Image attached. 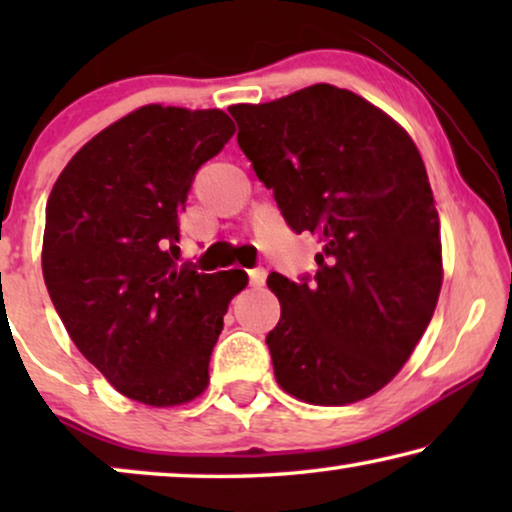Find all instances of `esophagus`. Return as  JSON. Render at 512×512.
<instances>
[{
  "label": "esophagus",
  "instance_id": "esophagus-1",
  "mask_svg": "<svg viewBox=\"0 0 512 512\" xmlns=\"http://www.w3.org/2000/svg\"><path fill=\"white\" fill-rule=\"evenodd\" d=\"M263 282H265V270L263 268L249 270V284L251 286H263Z\"/></svg>",
  "mask_w": 512,
  "mask_h": 512
}]
</instances>
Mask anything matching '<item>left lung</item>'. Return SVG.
<instances>
[{
    "mask_svg": "<svg viewBox=\"0 0 512 512\" xmlns=\"http://www.w3.org/2000/svg\"><path fill=\"white\" fill-rule=\"evenodd\" d=\"M228 111L286 223L324 242L314 282L268 277L282 305L265 338L277 384L312 405L363 401L410 359L443 286L424 160L394 118L331 83Z\"/></svg>",
    "mask_w": 512,
    "mask_h": 512,
    "instance_id": "1",
    "label": "left lung"
}]
</instances>
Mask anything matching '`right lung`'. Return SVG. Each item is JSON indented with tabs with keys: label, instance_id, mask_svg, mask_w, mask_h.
I'll return each mask as SVG.
<instances>
[{
	"label": "right lung",
	"instance_id": "1",
	"mask_svg": "<svg viewBox=\"0 0 512 512\" xmlns=\"http://www.w3.org/2000/svg\"><path fill=\"white\" fill-rule=\"evenodd\" d=\"M235 135L221 109L146 104L83 144L46 202L44 282L69 338L151 408L198 398L247 272L177 268L193 177Z\"/></svg>",
	"mask_w": 512,
	"mask_h": 512
}]
</instances>
